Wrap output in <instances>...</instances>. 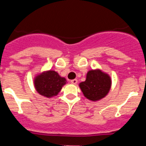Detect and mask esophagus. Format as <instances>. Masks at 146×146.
<instances>
[{
	"label": "esophagus",
	"instance_id": "esophagus-1",
	"mask_svg": "<svg viewBox=\"0 0 146 146\" xmlns=\"http://www.w3.org/2000/svg\"><path fill=\"white\" fill-rule=\"evenodd\" d=\"M71 82V83H73V84H74V85H76V84H77V80H76V79H74V80H72L70 81Z\"/></svg>",
	"mask_w": 146,
	"mask_h": 146
}]
</instances>
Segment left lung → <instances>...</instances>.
Segmentation results:
<instances>
[{"instance_id":"left-lung-1","label":"left lung","mask_w":146,"mask_h":146,"mask_svg":"<svg viewBox=\"0 0 146 146\" xmlns=\"http://www.w3.org/2000/svg\"><path fill=\"white\" fill-rule=\"evenodd\" d=\"M111 80L108 74L100 70L88 72L86 80L80 84L86 98L91 101H98L105 97L111 89Z\"/></svg>"}]
</instances>
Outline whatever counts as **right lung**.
I'll return each mask as SVG.
<instances>
[{
    "label": "right lung",
    "instance_id": "add662e5",
    "mask_svg": "<svg viewBox=\"0 0 146 146\" xmlns=\"http://www.w3.org/2000/svg\"><path fill=\"white\" fill-rule=\"evenodd\" d=\"M66 82V79L60 77L57 72L49 70L36 76L34 83L35 89L40 95L50 98L59 93Z\"/></svg>",
    "mask_w": 146,
    "mask_h": 146
}]
</instances>
